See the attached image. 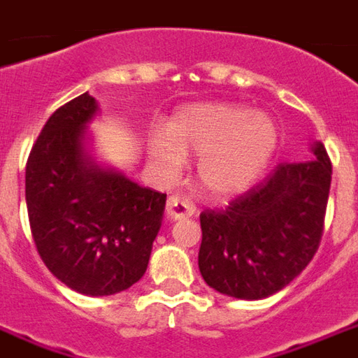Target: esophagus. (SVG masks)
Here are the masks:
<instances>
[{"instance_id": "obj_1", "label": "esophagus", "mask_w": 358, "mask_h": 358, "mask_svg": "<svg viewBox=\"0 0 358 358\" xmlns=\"http://www.w3.org/2000/svg\"><path fill=\"white\" fill-rule=\"evenodd\" d=\"M166 215L172 221H178V219H186V217H194L196 215V205L192 203L187 197L174 194L169 197L166 201Z\"/></svg>"}]
</instances>
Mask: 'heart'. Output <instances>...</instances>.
<instances>
[{
	"label": "heart",
	"mask_w": 358,
	"mask_h": 358,
	"mask_svg": "<svg viewBox=\"0 0 358 358\" xmlns=\"http://www.w3.org/2000/svg\"><path fill=\"white\" fill-rule=\"evenodd\" d=\"M166 136L149 139V157L174 176L182 157L199 159L197 180L205 194L232 197L256 182L279 143V129L267 114L238 104H199L180 110Z\"/></svg>",
	"instance_id": "1"
}]
</instances>
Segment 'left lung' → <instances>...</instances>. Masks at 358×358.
<instances>
[{"instance_id": "8db88e82", "label": "left lung", "mask_w": 358, "mask_h": 358, "mask_svg": "<svg viewBox=\"0 0 358 358\" xmlns=\"http://www.w3.org/2000/svg\"><path fill=\"white\" fill-rule=\"evenodd\" d=\"M314 161L281 162L224 209H205L197 256L205 283L227 296L259 301L285 289L318 252L331 161L316 141Z\"/></svg>"}]
</instances>
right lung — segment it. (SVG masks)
Masks as SVG:
<instances>
[{
  "instance_id": "obj_1",
  "label": "right lung",
  "mask_w": 358,
  "mask_h": 358,
  "mask_svg": "<svg viewBox=\"0 0 358 358\" xmlns=\"http://www.w3.org/2000/svg\"><path fill=\"white\" fill-rule=\"evenodd\" d=\"M89 92L57 108L27 161L24 197L42 262L69 289L106 296L143 277L166 194L101 169L85 151Z\"/></svg>"
}]
</instances>
